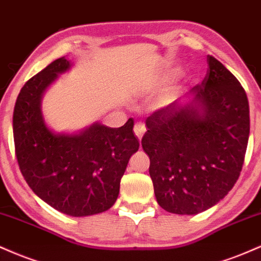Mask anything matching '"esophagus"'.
<instances>
[{
  "label": "esophagus",
  "instance_id": "1",
  "mask_svg": "<svg viewBox=\"0 0 261 261\" xmlns=\"http://www.w3.org/2000/svg\"><path fill=\"white\" fill-rule=\"evenodd\" d=\"M145 130H146L145 123H143V122H137V123L134 124V133H136V136L138 137V139L139 140H142Z\"/></svg>",
  "mask_w": 261,
  "mask_h": 261
}]
</instances>
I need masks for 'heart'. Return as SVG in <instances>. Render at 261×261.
<instances>
[{"instance_id":"obj_1","label":"heart","mask_w":261,"mask_h":261,"mask_svg":"<svg viewBox=\"0 0 261 261\" xmlns=\"http://www.w3.org/2000/svg\"><path fill=\"white\" fill-rule=\"evenodd\" d=\"M180 74V69L179 68H172V69H168L166 72L164 73L160 79V83L162 85H168L171 83H173L178 78Z\"/></svg>"}]
</instances>
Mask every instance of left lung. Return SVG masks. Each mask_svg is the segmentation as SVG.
I'll return each mask as SVG.
<instances>
[{"label":"left lung","instance_id":"1","mask_svg":"<svg viewBox=\"0 0 261 261\" xmlns=\"http://www.w3.org/2000/svg\"><path fill=\"white\" fill-rule=\"evenodd\" d=\"M206 75L183 102L146 118L142 139L158 203L197 215L222 200L242 171L249 138V103L237 78L207 56Z\"/></svg>","mask_w":261,"mask_h":261}]
</instances>
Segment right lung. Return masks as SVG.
I'll return each instance as SVG.
<instances>
[{"mask_svg": "<svg viewBox=\"0 0 261 261\" xmlns=\"http://www.w3.org/2000/svg\"><path fill=\"white\" fill-rule=\"evenodd\" d=\"M72 62L57 58L21 88L13 112L15 155L32 191L73 217L96 215L116 203L130 156L139 149L133 118L119 128L95 122L75 133L55 132L41 110L45 91Z\"/></svg>", "mask_w": 261, "mask_h": 261, "instance_id": "right-lung-1", "label": "right lung"}]
</instances>
